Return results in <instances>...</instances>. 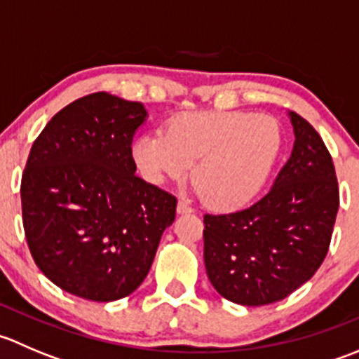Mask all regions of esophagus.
I'll return each mask as SVG.
<instances>
[{"instance_id": "obj_1", "label": "esophagus", "mask_w": 359, "mask_h": 359, "mask_svg": "<svg viewBox=\"0 0 359 359\" xmlns=\"http://www.w3.org/2000/svg\"><path fill=\"white\" fill-rule=\"evenodd\" d=\"M191 212H193V208L189 206V203L184 201V200H179V203H177V213H180V215H182V213H191Z\"/></svg>"}]
</instances>
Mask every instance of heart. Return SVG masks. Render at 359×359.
Masks as SVG:
<instances>
[{
    "mask_svg": "<svg viewBox=\"0 0 359 359\" xmlns=\"http://www.w3.org/2000/svg\"><path fill=\"white\" fill-rule=\"evenodd\" d=\"M283 133L276 119L250 112H187L132 146L147 182L180 180L193 165L194 187L210 206L234 210L260 193L280 158Z\"/></svg>",
    "mask_w": 359,
    "mask_h": 359,
    "instance_id": "obj_1",
    "label": "heart"
}]
</instances>
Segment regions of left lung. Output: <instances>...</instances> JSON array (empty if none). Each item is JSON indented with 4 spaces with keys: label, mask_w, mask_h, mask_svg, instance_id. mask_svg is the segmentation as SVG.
<instances>
[{
    "label": "left lung",
    "mask_w": 359,
    "mask_h": 359,
    "mask_svg": "<svg viewBox=\"0 0 359 359\" xmlns=\"http://www.w3.org/2000/svg\"><path fill=\"white\" fill-rule=\"evenodd\" d=\"M293 149L269 193L248 208L203 217L205 267L224 299L241 306L278 302L320 269L330 247L339 186L316 130L288 112Z\"/></svg>",
    "instance_id": "obj_1"
}]
</instances>
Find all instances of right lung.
Masks as SVG:
<instances>
[{"label": "right lung", "instance_id": "obj_1", "mask_svg": "<svg viewBox=\"0 0 359 359\" xmlns=\"http://www.w3.org/2000/svg\"><path fill=\"white\" fill-rule=\"evenodd\" d=\"M140 102L106 92L57 112L34 140L20 184L22 222L36 266L52 283L93 302L140 287L177 198L135 175L132 140Z\"/></svg>", "mask_w": 359, "mask_h": 359}]
</instances>
